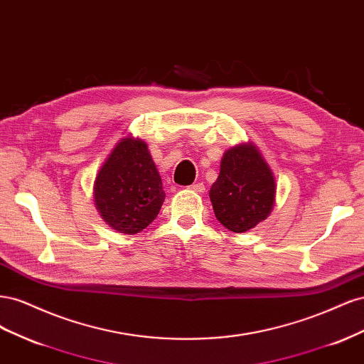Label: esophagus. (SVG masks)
I'll return each mask as SVG.
<instances>
[{"mask_svg":"<svg viewBox=\"0 0 364 364\" xmlns=\"http://www.w3.org/2000/svg\"><path fill=\"white\" fill-rule=\"evenodd\" d=\"M190 188L196 193H205V185L202 182H197V183H193Z\"/></svg>","mask_w":364,"mask_h":364,"instance_id":"1","label":"esophagus"}]
</instances>
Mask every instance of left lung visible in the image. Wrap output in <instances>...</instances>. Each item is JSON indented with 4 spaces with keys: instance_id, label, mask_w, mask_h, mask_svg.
<instances>
[{
    "instance_id": "obj_1",
    "label": "left lung",
    "mask_w": 364,
    "mask_h": 364,
    "mask_svg": "<svg viewBox=\"0 0 364 364\" xmlns=\"http://www.w3.org/2000/svg\"><path fill=\"white\" fill-rule=\"evenodd\" d=\"M274 179L269 165L252 144L229 149L209 191L215 217L232 232H246L270 214Z\"/></svg>"
}]
</instances>
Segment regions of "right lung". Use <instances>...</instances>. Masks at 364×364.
Instances as JSON below:
<instances>
[{
	"label": "right lung",
	"mask_w": 364,
	"mask_h": 364,
	"mask_svg": "<svg viewBox=\"0 0 364 364\" xmlns=\"http://www.w3.org/2000/svg\"><path fill=\"white\" fill-rule=\"evenodd\" d=\"M94 197L105 222L121 234H138L158 217L165 193L146 142H118L97 174Z\"/></svg>",
	"instance_id": "1"
}]
</instances>
